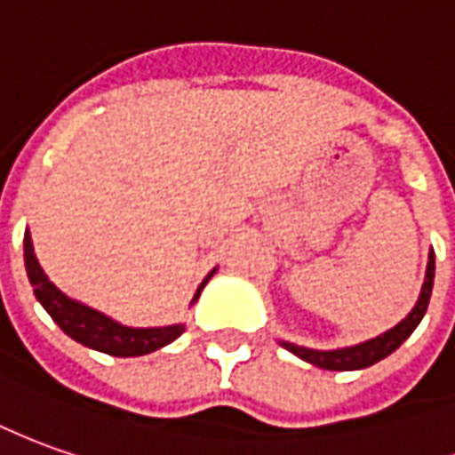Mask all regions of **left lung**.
<instances>
[{
	"instance_id": "1",
	"label": "left lung",
	"mask_w": 455,
	"mask_h": 455,
	"mask_svg": "<svg viewBox=\"0 0 455 455\" xmlns=\"http://www.w3.org/2000/svg\"><path fill=\"white\" fill-rule=\"evenodd\" d=\"M434 276H435V256L434 249L428 253V264H426V279H423L421 293H419V301L409 311V316L401 318L394 329L373 336L369 341H361V344L344 346V348H331V351H318V348H306V346L291 344V341H279L286 351H291L293 356H299L311 366L326 371H358L369 369L373 363H379L381 358L391 356L398 346L409 339L411 333L416 331V326L421 323L423 314L428 308L431 301V291H434Z\"/></svg>"
}]
</instances>
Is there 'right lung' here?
I'll return each instance as SVG.
<instances>
[{
  "instance_id": "add662e5",
  "label": "right lung",
  "mask_w": 455,
  "mask_h": 455,
  "mask_svg": "<svg viewBox=\"0 0 455 455\" xmlns=\"http://www.w3.org/2000/svg\"><path fill=\"white\" fill-rule=\"evenodd\" d=\"M24 267H27L29 283L34 286L36 301L44 306V311L54 318V323H57L61 331L67 333L69 339H74L76 344L86 346V348H94V351H101V354H109V356L119 358L144 356V354H151L156 348H164L166 344H172L187 329L184 323L149 326V329L126 326V323H119L116 318L107 316V314H101L97 308H92V306H86L82 301L72 299V296H67L64 291H59L57 286L44 274V268L39 267V261H36L29 228L24 231ZM214 274L216 268L206 274V279L199 283V289L194 293L191 304H196V299L202 296L204 286L209 283V279Z\"/></svg>"
}]
</instances>
